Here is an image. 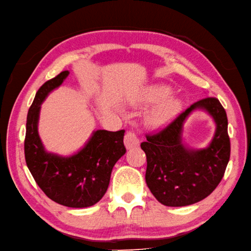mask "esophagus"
<instances>
[{
    "label": "esophagus",
    "mask_w": 251,
    "mask_h": 251,
    "mask_svg": "<svg viewBox=\"0 0 251 251\" xmlns=\"http://www.w3.org/2000/svg\"><path fill=\"white\" fill-rule=\"evenodd\" d=\"M125 145L126 149H132L134 147H137L139 145V139L136 135L135 132L127 131L125 135Z\"/></svg>",
    "instance_id": "esophagus-1"
}]
</instances>
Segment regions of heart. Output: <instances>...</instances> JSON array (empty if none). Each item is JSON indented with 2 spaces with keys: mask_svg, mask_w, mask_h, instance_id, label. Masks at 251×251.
Instances as JSON below:
<instances>
[{
  "mask_svg": "<svg viewBox=\"0 0 251 251\" xmlns=\"http://www.w3.org/2000/svg\"><path fill=\"white\" fill-rule=\"evenodd\" d=\"M168 94V88L165 86H153L148 89L145 97L147 102H156ZM179 108V102L173 98H167L161 101L146 117L147 125L152 127H160L174 117Z\"/></svg>",
  "mask_w": 251,
  "mask_h": 251,
  "instance_id": "b5f03b06",
  "label": "heart"
}]
</instances>
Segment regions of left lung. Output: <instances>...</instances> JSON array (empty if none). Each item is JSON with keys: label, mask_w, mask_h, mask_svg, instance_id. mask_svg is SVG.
<instances>
[{"label": "left lung", "mask_w": 251, "mask_h": 251, "mask_svg": "<svg viewBox=\"0 0 251 251\" xmlns=\"http://www.w3.org/2000/svg\"><path fill=\"white\" fill-rule=\"evenodd\" d=\"M204 109L213 117L217 131L204 150H188L180 133L187 116L194 109ZM140 144L147 156L146 183L158 202L167 206H185L206 198L217 187L230 158L228 118L214 97L195 102L155 134H147Z\"/></svg>", "instance_id": "left-lung-1"}]
</instances>
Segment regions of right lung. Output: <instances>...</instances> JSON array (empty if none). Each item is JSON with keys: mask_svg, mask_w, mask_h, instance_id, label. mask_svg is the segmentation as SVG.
<instances>
[{"mask_svg": "<svg viewBox=\"0 0 251 251\" xmlns=\"http://www.w3.org/2000/svg\"><path fill=\"white\" fill-rule=\"evenodd\" d=\"M60 72L38 89L26 118L24 154L34 180L47 196L65 206L87 207L104 196L114 165L126 153L125 130H97L82 150L71 156L49 153L38 134L40 105L68 76Z\"/></svg>", "mask_w": 251, "mask_h": 251, "instance_id": "right-lung-1", "label": "right lung"}]
</instances>
